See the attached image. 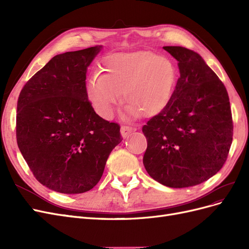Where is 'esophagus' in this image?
Segmentation results:
<instances>
[{"label": "esophagus", "instance_id": "esophagus-1", "mask_svg": "<svg viewBox=\"0 0 249 249\" xmlns=\"http://www.w3.org/2000/svg\"><path fill=\"white\" fill-rule=\"evenodd\" d=\"M137 130V127L135 126H129V125H123L120 127V134H122L123 138H126L129 137L130 135Z\"/></svg>", "mask_w": 249, "mask_h": 249}]
</instances>
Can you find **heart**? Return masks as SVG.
I'll list each match as a JSON object with an SVG mask.
<instances>
[{"mask_svg":"<svg viewBox=\"0 0 249 249\" xmlns=\"http://www.w3.org/2000/svg\"><path fill=\"white\" fill-rule=\"evenodd\" d=\"M103 74L85 84V95L97 115L110 119L122 100L129 117H153L170 103L178 81L176 64L153 53H117L105 58Z\"/></svg>","mask_w":249,"mask_h":249,"instance_id":"obj_1","label":"heart"}]
</instances>
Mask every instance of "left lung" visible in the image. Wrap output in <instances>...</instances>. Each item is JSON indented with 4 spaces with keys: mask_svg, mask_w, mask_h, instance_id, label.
I'll use <instances>...</instances> for the list:
<instances>
[{
    "mask_svg": "<svg viewBox=\"0 0 249 249\" xmlns=\"http://www.w3.org/2000/svg\"><path fill=\"white\" fill-rule=\"evenodd\" d=\"M178 61L179 78L168 106L150 118L143 165L171 188L198 185L219 171L232 141L230 99L223 83L196 52L163 47Z\"/></svg>",
    "mask_w": 249,
    "mask_h": 249,
    "instance_id": "left-lung-1",
    "label": "left lung"
}]
</instances>
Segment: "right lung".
<instances>
[{
	"instance_id": "1",
	"label": "right lung",
	"mask_w": 249,
	"mask_h": 249,
	"mask_svg": "<svg viewBox=\"0 0 249 249\" xmlns=\"http://www.w3.org/2000/svg\"><path fill=\"white\" fill-rule=\"evenodd\" d=\"M102 48L53 57L18 96V148L36 179L56 192L92 189L123 140L120 126L97 115L85 95L87 69Z\"/></svg>"
}]
</instances>
